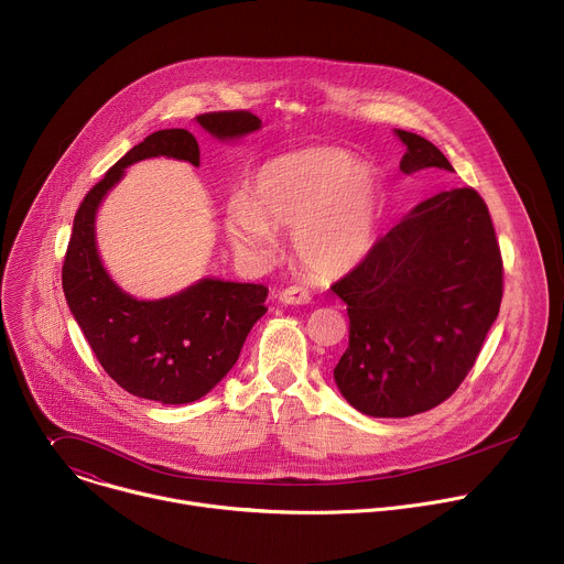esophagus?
<instances>
[{
    "label": "esophagus",
    "instance_id": "34e87169",
    "mask_svg": "<svg viewBox=\"0 0 564 564\" xmlns=\"http://www.w3.org/2000/svg\"><path fill=\"white\" fill-rule=\"evenodd\" d=\"M310 299L312 296L307 288H301V285H290L279 294V301L285 305H303V303H310Z\"/></svg>",
    "mask_w": 564,
    "mask_h": 564
}]
</instances>
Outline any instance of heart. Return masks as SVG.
<instances>
[{"instance_id": "heart-1", "label": "heart", "mask_w": 564, "mask_h": 564, "mask_svg": "<svg viewBox=\"0 0 564 564\" xmlns=\"http://www.w3.org/2000/svg\"><path fill=\"white\" fill-rule=\"evenodd\" d=\"M381 218L377 174L337 147H310L270 158L250 178L246 198L223 209L229 246L263 261L274 231L292 227L294 259L318 276H339L372 250Z\"/></svg>"}]
</instances>
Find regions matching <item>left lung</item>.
Instances as JSON below:
<instances>
[{"label":"left lung","mask_w":564,"mask_h":564,"mask_svg":"<svg viewBox=\"0 0 564 564\" xmlns=\"http://www.w3.org/2000/svg\"><path fill=\"white\" fill-rule=\"evenodd\" d=\"M394 133L406 144L404 174L453 172L426 138ZM502 274L489 207L473 187L413 207L333 285L350 318V344L335 366L348 404L370 417H411L440 406L498 318Z\"/></svg>","instance_id":"8db88e82"}]
</instances>
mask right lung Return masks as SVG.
<instances>
[{
	"label": "right lung",
	"instance_id": "add662e5",
	"mask_svg": "<svg viewBox=\"0 0 564 564\" xmlns=\"http://www.w3.org/2000/svg\"><path fill=\"white\" fill-rule=\"evenodd\" d=\"M196 120L218 140L261 129L250 111H212ZM153 155L200 165L198 142L187 129L155 131L129 149L79 203L62 288L79 330L120 388L158 404H189L231 370L252 326L268 312V288L203 279L170 299L138 301L111 281L96 248V212L129 165Z\"/></svg>",
	"mask_w": 564,
	"mask_h": 564
}]
</instances>
